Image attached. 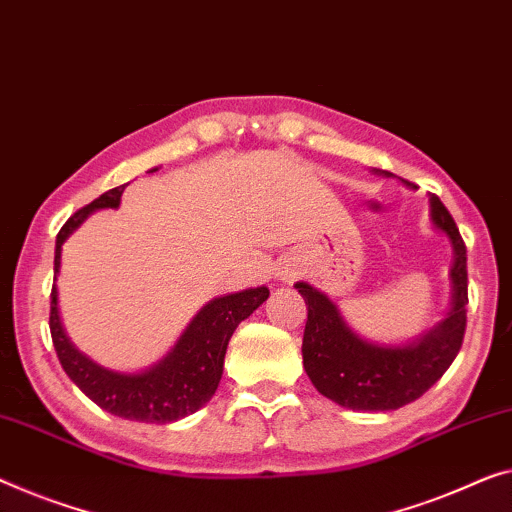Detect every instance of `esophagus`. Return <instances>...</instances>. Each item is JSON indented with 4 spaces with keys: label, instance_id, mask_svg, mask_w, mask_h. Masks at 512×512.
I'll list each match as a JSON object with an SVG mask.
<instances>
[{
    "label": "esophagus",
    "instance_id": "obj_1",
    "mask_svg": "<svg viewBox=\"0 0 512 512\" xmlns=\"http://www.w3.org/2000/svg\"><path fill=\"white\" fill-rule=\"evenodd\" d=\"M280 276H282V280H289V278H292V273L285 271V273H280Z\"/></svg>",
    "mask_w": 512,
    "mask_h": 512
}]
</instances>
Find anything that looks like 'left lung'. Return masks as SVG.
<instances>
[{"instance_id": "left-lung-1", "label": "left lung", "mask_w": 512, "mask_h": 512, "mask_svg": "<svg viewBox=\"0 0 512 512\" xmlns=\"http://www.w3.org/2000/svg\"><path fill=\"white\" fill-rule=\"evenodd\" d=\"M393 177L391 172H379ZM411 186L409 181H404ZM432 225L453 246L451 312L407 345H377L349 329L338 305L308 282L296 289L308 305L303 331V368L324 398L354 411H391L414 402L437 384L460 352L467 329V246L448 209L430 197Z\"/></svg>"}]
</instances>
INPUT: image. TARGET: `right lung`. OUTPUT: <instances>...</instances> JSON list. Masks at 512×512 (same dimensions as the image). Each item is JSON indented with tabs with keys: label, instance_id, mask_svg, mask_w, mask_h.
Wrapping results in <instances>:
<instances>
[{
	"label": "right lung",
	"instance_id": "1",
	"mask_svg": "<svg viewBox=\"0 0 512 512\" xmlns=\"http://www.w3.org/2000/svg\"><path fill=\"white\" fill-rule=\"evenodd\" d=\"M124 188L126 183L108 190L66 220V225L57 234L55 273H59L61 246L68 234L89 213L98 209H117ZM50 299L52 345H55L61 368L73 384L98 407L119 418L140 423H172L195 414L216 393L218 381L223 377L227 342L236 326L269 299V287L243 289V292L209 301L186 326L172 352H167L165 358L142 372L108 370L91 361L80 349H75L59 319L57 285H52Z\"/></svg>",
	"mask_w": 512,
	"mask_h": 512
}]
</instances>
